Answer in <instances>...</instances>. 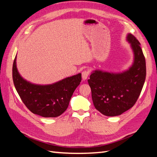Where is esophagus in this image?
Returning <instances> with one entry per match:
<instances>
[{
  "instance_id": "34e87169",
  "label": "esophagus",
  "mask_w": 157,
  "mask_h": 157,
  "mask_svg": "<svg viewBox=\"0 0 157 157\" xmlns=\"http://www.w3.org/2000/svg\"><path fill=\"white\" fill-rule=\"evenodd\" d=\"M89 75V71L87 70H84L82 72V78L84 80H86Z\"/></svg>"
}]
</instances>
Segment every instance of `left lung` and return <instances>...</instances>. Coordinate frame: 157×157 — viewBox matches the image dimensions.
Segmentation results:
<instances>
[{
	"instance_id": "8db88e82",
	"label": "left lung",
	"mask_w": 157,
	"mask_h": 157,
	"mask_svg": "<svg viewBox=\"0 0 157 157\" xmlns=\"http://www.w3.org/2000/svg\"><path fill=\"white\" fill-rule=\"evenodd\" d=\"M126 40L134 52V63L122 73L96 70L88 80L94 107L108 117L120 115L138 99L146 77V63L140 42L130 33Z\"/></svg>"
}]
</instances>
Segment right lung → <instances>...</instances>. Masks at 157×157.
<instances>
[{"mask_svg":"<svg viewBox=\"0 0 157 157\" xmlns=\"http://www.w3.org/2000/svg\"><path fill=\"white\" fill-rule=\"evenodd\" d=\"M81 77L78 73L52 84H32L19 73L16 56L13 61L12 78L17 92L30 111L43 117H57L66 111Z\"/></svg>","mask_w":157,"mask_h":157,"instance_id":"1","label":"right lung"}]
</instances>
